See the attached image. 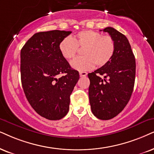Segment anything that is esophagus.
Returning a JSON list of instances; mask_svg holds the SVG:
<instances>
[{
	"label": "esophagus",
	"mask_w": 154,
	"mask_h": 154,
	"mask_svg": "<svg viewBox=\"0 0 154 154\" xmlns=\"http://www.w3.org/2000/svg\"><path fill=\"white\" fill-rule=\"evenodd\" d=\"M79 75H80V77H85L87 75V73L86 72H79Z\"/></svg>",
	"instance_id": "34e87169"
}]
</instances>
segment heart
<instances>
[{
    "instance_id": "heart-1",
    "label": "heart",
    "mask_w": 154,
    "mask_h": 154,
    "mask_svg": "<svg viewBox=\"0 0 154 154\" xmlns=\"http://www.w3.org/2000/svg\"><path fill=\"white\" fill-rule=\"evenodd\" d=\"M79 49H83L84 56L71 63L73 68L78 70H88L94 67L106 65L112 60L115 52V42L109 35H103L93 30L79 32L72 39H63L59 45L61 54L65 59L75 57Z\"/></svg>"
}]
</instances>
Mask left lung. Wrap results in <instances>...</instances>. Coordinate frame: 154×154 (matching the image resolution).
<instances>
[{
    "mask_svg": "<svg viewBox=\"0 0 154 154\" xmlns=\"http://www.w3.org/2000/svg\"><path fill=\"white\" fill-rule=\"evenodd\" d=\"M103 31L114 39L115 52L106 65L88 74L89 98L93 114L100 119L108 120L117 116L131 98L135 82L136 60L124 35L112 27Z\"/></svg>",
    "mask_w": 154,
    "mask_h": 154,
    "instance_id": "8db88e82",
    "label": "left lung"
}]
</instances>
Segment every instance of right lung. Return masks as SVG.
<instances>
[{
    "label": "right lung",
    "mask_w": 154,
    "mask_h": 154,
    "mask_svg": "<svg viewBox=\"0 0 154 154\" xmlns=\"http://www.w3.org/2000/svg\"><path fill=\"white\" fill-rule=\"evenodd\" d=\"M71 31L50 30L34 34L20 51V75L28 102L39 115L59 120L69 111L70 94L79 79L60 51V42ZM63 73L60 79L58 74Z\"/></svg>",
    "instance_id": "1"
}]
</instances>
